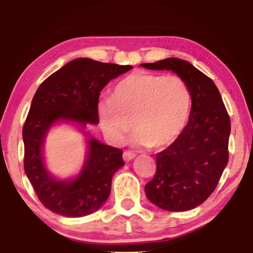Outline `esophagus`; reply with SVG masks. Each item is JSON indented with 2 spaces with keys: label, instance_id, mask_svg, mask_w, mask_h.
<instances>
[{
  "label": "esophagus",
  "instance_id": "obj_1",
  "mask_svg": "<svg viewBox=\"0 0 253 253\" xmlns=\"http://www.w3.org/2000/svg\"><path fill=\"white\" fill-rule=\"evenodd\" d=\"M136 157V153H134V152H132V151H124V153H123V159H124V161H130V160H132V159Z\"/></svg>",
  "mask_w": 253,
  "mask_h": 253
}]
</instances>
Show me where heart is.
Listing matches in <instances>:
<instances>
[{
  "instance_id": "1",
  "label": "heart",
  "mask_w": 253,
  "mask_h": 253,
  "mask_svg": "<svg viewBox=\"0 0 253 253\" xmlns=\"http://www.w3.org/2000/svg\"><path fill=\"white\" fill-rule=\"evenodd\" d=\"M190 107V89L179 76L137 71L117 83L110 99L99 103L98 116L113 143H123L133 126L134 144L161 148L182 132Z\"/></svg>"
}]
</instances>
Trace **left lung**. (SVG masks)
<instances>
[{"mask_svg":"<svg viewBox=\"0 0 253 253\" xmlns=\"http://www.w3.org/2000/svg\"><path fill=\"white\" fill-rule=\"evenodd\" d=\"M141 65L174 71L186 83L192 100L188 124L174 143L155 154L157 171L145 193L162 210H192L212 195L228 164L229 115L212 79L188 61L169 57Z\"/></svg>","mask_w":253,"mask_h":253,"instance_id":"left-lung-1","label":"left lung"}]
</instances>
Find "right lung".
<instances>
[{
    "mask_svg": "<svg viewBox=\"0 0 253 253\" xmlns=\"http://www.w3.org/2000/svg\"><path fill=\"white\" fill-rule=\"evenodd\" d=\"M131 65L76 58L41 83L23 126L24 169L41 204L63 216L88 215L103 205L110 195L114 172L122 167L123 151L91 137L88 155L77 178L57 181L44 167L42 144L57 121L98 124L100 92Z\"/></svg>",
    "mask_w": 253,
    "mask_h": 253,
    "instance_id": "1",
    "label": "right lung"
}]
</instances>
